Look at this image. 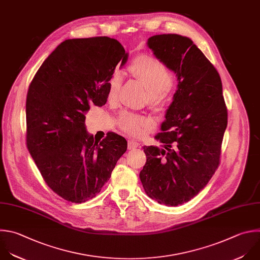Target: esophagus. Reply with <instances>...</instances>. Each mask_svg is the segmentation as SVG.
<instances>
[{"instance_id":"esophagus-1","label":"esophagus","mask_w":260,"mask_h":260,"mask_svg":"<svg viewBox=\"0 0 260 260\" xmlns=\"http://www.w3.org/2000/svg\"><path fill=\"white\" fill-rule=\"evenodd\" d=\"M139 146H140V144L137 143V142H135V141H128V143H127V148H128V150H134V149L138 148Z\"/></svg>"}]
</instances>
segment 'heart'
Instances as JSON below:
<instances>
[{
	"mask_svg": "<svg viewBox=\"0 0 260 260\" xmlns=\"http://www.w3.org/2000/svg\"><path fill=\"white\" fill-rule=\"evenodd\" d=\"M128 71L141 80L149 91V104L153 108H158L164 102L168 89L174 80V75L167 66L160 60L148 56L140 55L128 65ZM122 82L121 74L113 73L107 80V97L109 100L117 98ZM119 125L127 134L139 137L148 125V120L138 114L125 112L119 116Z\"/></svg>",
	"mask_w": 260,
	"mask_h": 260,
	"instance_id": "obj_1",
	"label": "heart"
}]
</instances>
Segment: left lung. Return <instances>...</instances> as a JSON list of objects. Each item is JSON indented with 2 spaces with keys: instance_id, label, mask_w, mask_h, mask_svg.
<instances>
[{
  "instance_id": "8db88e82",
  "label": "left lung",
  "mask_w": 260,
  "mask_h": 260,
  "mask_svg": "<svg viewBox=\"0 0 260 260\" xmlns=\"http://www.w3.org/2000/svg\"><path fill=\"white\" fill-rule=\"evenodd\" d=\"M147 46L179 82L155 136L163 146H144L147 161L140 179L151 199L178 206L204 189L215 172L228 110L217 70L191 39L156 35Z\"/></svg>"
}]
</instances>
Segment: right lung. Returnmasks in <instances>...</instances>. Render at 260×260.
Instances as JSON below:
<instances>
[{
  "label": "right lung",
  "mask_w": 260,
  "mask_h": 260,
  "mask_svg": "<svg viewBox=\"0 0 260 260\" xmlns=\"http://www.w3.org/2000/svg\"><path fill=\"white\" fill-rule=\"evenodd\" d=\"M128 53L115 39L96 37L61 43L36 73L26 98V142L47 185L63 199L94 198L127 149L108 133L95 140L84 112L107 102V80L123 67Z\"/></svg>",
  "instance_id": "1"
}]
</instances>
